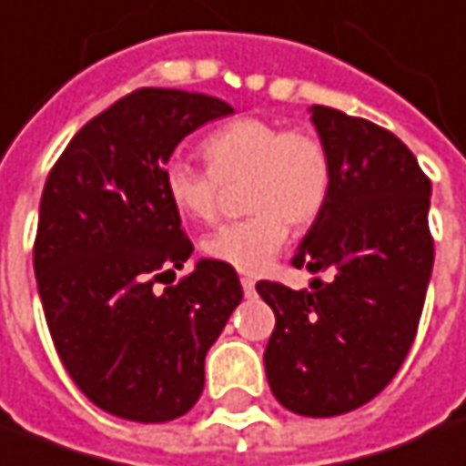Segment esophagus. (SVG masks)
<instances>
[{
  "label": "esophagus",
  "mask_w": 466,
  "mask_h": 466,
  "mask_svg": "<svg viewBox=\"0 0 466 466\" xmlns=\"http://www.w3.org/2000/svg\"><path fill=\"white\" fill-rule=\"evenodd\" d=\"M240 286H243V293H246V296H253V293H256V280L253 279H240Z\"/></svg>",
  "instance_id": "esophagus-1"
}]
</instances>
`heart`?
I'll return each mask as SVG.
<instances>
[{
    "mask_svg": "<svg viewBox=\"0 0 466 466\" xmlns=\"http://www.w3.org/2000/svg\"><path fill=\"white\" fill-rule=\"evenodd\" d=\"M208 170L170 160L163 187L170 206L187 218L213 220L223 186H246V220L228 223L203 240L208 258L238 273H263L293 228L311 226L331 190L329 153L313 135L286 130L263 117H238L203 143Z\"/></svg>",
    "mask_w": 466,
    "mask_h": 466,
    "instance_id": "b5f03b06",
    "label": "heart"
}]
</instances>
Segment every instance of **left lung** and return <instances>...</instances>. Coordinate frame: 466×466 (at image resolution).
Listing matches in <instances>:
<instances>
[{
  "label": "left lung",
  "mask_w": 466,
  "mask_h": 466,
  "mask_svg": "<svg viewBox=\"0 0 466 466\" xmlns=\"http://www.w3.org/2000/svg\"><path fill=\"white\" fill-rule=\"evenodd\" d=\"M309 112L331 190L293 266L329 280L256 291L276 313L263 354L273 397L301 417H336L371 401L417 336L434 266L431 183L397 135L323 105Z\"/></svg>",
  "instance_id": "1"
}]
</instances>
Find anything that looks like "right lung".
I'll return each instance as SVG.
<instances>
[{
	"instance_id": "obj_1",
	"label": "right lung",
	"mask_w": 466,
	"mask_h": 466,
	"mask_svg": "<svg viewBox=\"0 0 466 466\" xmlns=\"http://www.w3.org/2000/svg\"><path fill=\"white\" fill-rule=\"evenodd\" d=\"M228 102L143 87L92 117L52 167L39 203L35 276L62 364L92 404L140 424L193 409L206 354L243 299L238 273L193 253L163 167Z\"/></svg>"
}]
</instances>
